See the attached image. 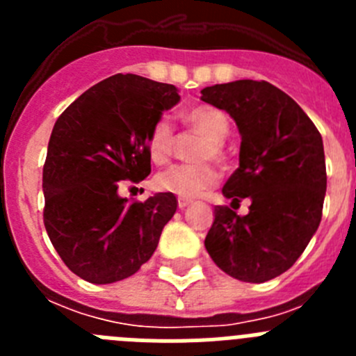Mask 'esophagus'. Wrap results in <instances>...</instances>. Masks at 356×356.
Here are the masks:
<instances>
[{"label": "esophagus", "mask_w": 356, "mask_h": 356, "mask_svg": "<svg viewBox=\"0 0 356 356\" xmlns=\"http://www.w3.org/2000/svg\"><path fill=\"white\" fill-rule=\"evenodd\" d=\"M191 203H193L191 200H185V197H178V207H180V209H185V207H188Z\"/></svg>", "instance_id": "esophagus-1"}]
</instances>
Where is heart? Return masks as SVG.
I'll use <instances>...</instances> for the list:
<instances>
[{
  "mask_svg": "<svg viewBox=\"0 0 356 356\" xmlns=\"http://www.w3.org/2000/svg\"><path fill=\"white\" fill-rule=\"evenodd\" d=\"M185 122L193 131L205 137V143L197 147L194 159L200 163H181L165 169L155 178V187L162 193L178 197H196L217 184L219 175L207 160H222V143L229 134V122L221 110L209 105H200L187 110ZM147 153L155 163H165L175 153L176 131L168 118H159L149 128L146 139Z\"/></svg>",
  "mask_w": 356,
  "mask_h": 356,
  "instance_id": "b5f03b06",
  "label": "heart"
}]
</instances>
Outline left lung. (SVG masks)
I'll return each mask as SVG.
<instances>
[{"label": "left lung", "instance_id": "1", "mask_svg": "<svg viewBox=\"0 0 356 356\" xmlns=\"http://www.w3.org/2000/svg\"><path fill=\"white\" fill-rule=\"evenodd\" d=\"M201 94L234 118L242 139L222 194L234 209L251 201L246 216L216 207L205 248L226 275L262 284L294 266L317 232L326 194L323 139L301 106L269 81H229Z\"/></svg>", "mask_w": 356, "mask_h": 356}]
</instances>
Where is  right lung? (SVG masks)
I'll return each instance as SVG.
<instances>
[{"label":"right lung","instance_id":"add662e5","mask_svg":"<svg viewBox=\"0 0 356 356\" xmlns=\"http://www.w3.org/2000/svg\"><path fill=\"white\" fill-rule=\"evenodd\" d=\"M180 102L175 85L114 74L85 90L56 119L42 169L44 226L65 266L90 284L139 271L175 216V194L128 203L119 181L151 172L147 134Z\"/></svg>","mask_w":356,"mask_h":356}]
</instances>
